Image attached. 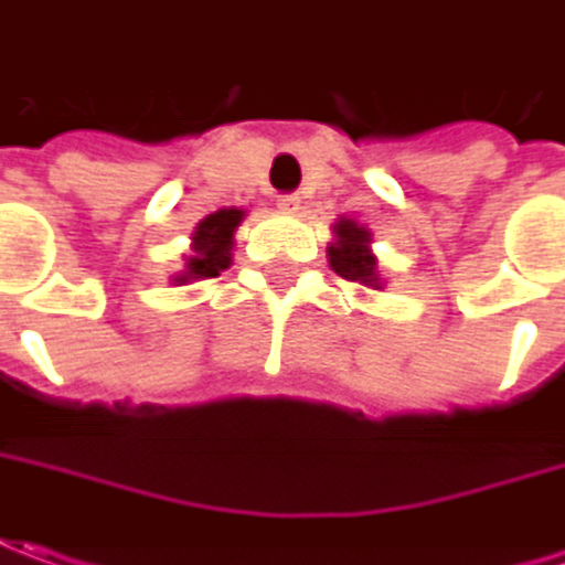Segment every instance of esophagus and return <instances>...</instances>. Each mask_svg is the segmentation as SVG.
Returning <instances> with one entry per match:
<instances>
[{
    "label": "esophagus",
    "mask_w": 565,
    "mask_h": 565,
    "mask_svg": "<svg viewBox=\"0 0 565 565\" xmlns=\"http://www.w3.org/2000/svg\"><path fill=\"white\" fill-rule=\"evenodd\" d=\"M276 205H279L282 212H298L301 196H298V193H282V196H276Z\"/></svg>",
    "instance_id": "34e87169"
}]
</instances>
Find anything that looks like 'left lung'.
Returning a JSON list of instances; mask_svg holds the SVG:
<instances>
[{"mask_svg": "<svg viewBox=\"0 0 565 565\" xmlns=\"http://www.w3.org/2000/svg\"><path fill=\"white\" fill-rule=\"evenodd\" d=\"M338 243L329 245V264L338 276H344L350 282H365V286H379V274H375V255H372V236L356 221L341 217L334 224Z\"/></svg>", "mask_w": 565, "mask_h": 565, "instance_id": "left-lung-1", "label": "left lung"}]
</instances>
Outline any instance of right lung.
Returning <instances> with one entry per match:
<instances>
[{
	"label": "right lung",
	"mask_w": 565,
	"mask_h": 565,
	"mask_svg": "<svg viewBox=\"0 0 565 565\" xmlns=\"http://www.w3.org/2000/svg\"><path fill=\"white\" fill-rule=\"evenodd\" d=\"M239 221H243L239 209H221L215 215L200 221V227L193 233V255L186 258V270L174 282L209 279V276L221 274L231 264L233 231L239 227Z\"/></svg>",
	"instance_id": "obj_1"
}]
</instances>
